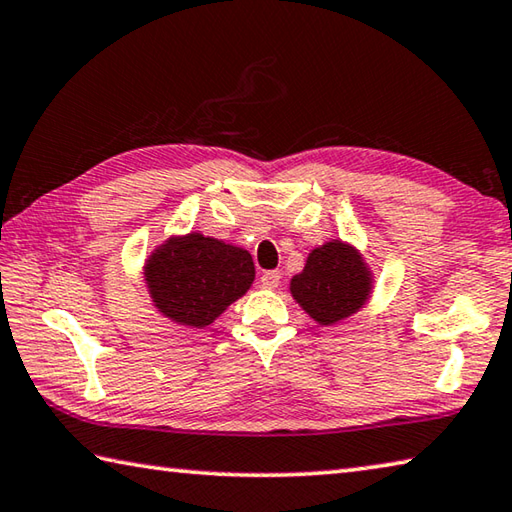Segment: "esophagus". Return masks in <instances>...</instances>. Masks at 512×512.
<instances>
[{
  "instance_id": "1",
  "label": "esophagus",
  "mask_w": 512,
  "mask_h": 512,
  "mask_svg": "<svg viewBox=\"0 0 512 512\" xmlns=\"http://www.w3.org/2000/svg\"><path fill=\"white\" fill-rule=\"evenodd\" d=\"M280 277H282L280 271H266L262 273V277H259V282H262L264 288H277L280 286Z\"/></svg>"
}]
</instances>
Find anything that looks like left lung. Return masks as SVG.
Masks as SVG:
<instances>
[{
	"label": "left lung",
	"instance_id": "obj_1",
	"mask_svg": "<svg viewBox=\"0 0 512 512\" xmlns=\"http://www.w3.org/2000/svg\"><path fill=\"white\" fill-rule=\"evenodd\" d=\"M371 293V273L360 253L333 239L313 248L291 280V295L311 318L329 327L362 309Z\"/></svg>",
	"mask_w": 512,
	"mask_h": 512
}]
</instances>
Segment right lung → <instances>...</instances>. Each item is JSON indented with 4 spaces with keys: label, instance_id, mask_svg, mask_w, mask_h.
<instances>
[{
    "label": "right lung",
    "instance_id": "add662e5",
    "mask_svg": "<svg viewBox=\"0 0 512 512\" xmlns=\"http://www.w3.org/2000/svg\"><path fill=\"white\" fill-rule=\"evenodd\" d=\"M255 280L248 250L190 232L167 239L145 264L152 302L165 318L192 329L215 322Z\"/></svg>",
    "mask_w": 512,
    "mask_h": 512
}]
</instances>
